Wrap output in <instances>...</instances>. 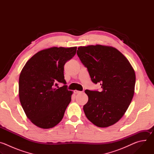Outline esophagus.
Segmentation results:
<instances>
[{
	"mask_svg": "<svg viewBox=\"0 0 154 154\" xmlns=\"http://www.w3.org/2000/svg\"><path fill=\"white\" fill-rule=\"evenodd\" d=\"M74 93L75 94H80V93H82V91H77V90H74Z\"/></svg>",
	"mask_w": 154,
	"mask_h": 154,
	"instance_id": "1",
	"label": "esophagus"
}]
</instances>
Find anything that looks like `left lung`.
Returning <instances> with one entry per match:
<instances>
[{"instance_id": "obj_1", "label": "left lung", "mask_w": 154, "mask_h": 154, "mask_svg": "<svg viewBox=\"0 0 154 154\" xmlns=\"http://www.w3.org/2000/svg\"><path fill=\"white\" fill-rule=\"evenodd\" d=\"M91 81L102 91L86 90L88 101L83 106L86 118L99 127L117 122L133 99L135 73L128 60L116 49L102 45L80 46L77 52Z\"/></svg>"}]
</instances>
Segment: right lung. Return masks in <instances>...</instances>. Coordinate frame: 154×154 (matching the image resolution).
Returning <instances> with one entry per match:
<instances>
[{
	"label": "right lung",
	"mask_w": 154,
	"mask_h": 154,
	"mask_svg": "<svg viewBox=\"0 0 154 154\" xmlns=\"http://www.w3.org/2000/svg\"><path fill=\"white\" fill-rule=\"evenodd\" d=\"M77 47H54L35 54L25 64L19 80L20 102L27 118L35 125L50 128L63 119L71 100L64 66L76 54ZM59 83L63 85L58 86Z\"/></svg>",
	"instance_id": "right-lung-1"
}]
</instances>
